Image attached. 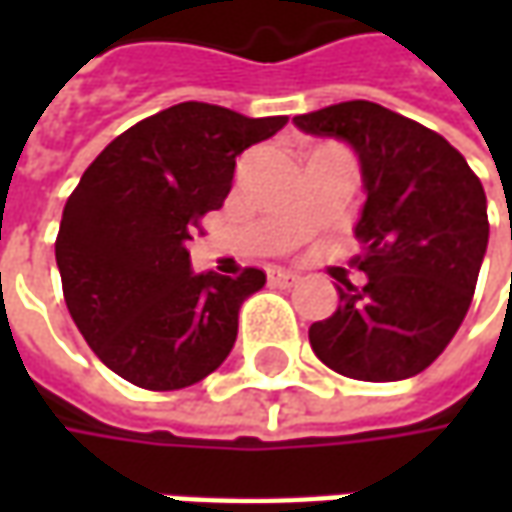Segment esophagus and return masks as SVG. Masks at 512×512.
<instances>
[{
	"label": "esophagus",
	"instance_id": "esophagus-1",
	"mask_svg": "<svg viewBox=\"0 0 512 512\" xmlns=\"http://www.w3.org/2000/svg\"><path fill=\"white\" fill-rule=\"evenodd\" d=\"M267 282L276 287H290L299 282V276L290 270H282V267H267Z\"/></svg>",
	"mask_w": 512,
	"mask_h": 512
}]
</instances>
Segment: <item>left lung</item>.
Masks as SVG:
<instances>
[{
    "instance_id": "obj_1",
    "label": "left lung",
    "mask_w": 512,
    "mask_h": 512,
    "mask_svg": "<svg viewBox=\"0 0 512 512\" xmlns=\"http://www.w3.org/2000/svg\"><path fill=\"white\" fill-rule=\"evenodd\" d=\"M293 125L350 145L367 196L353 227L367 282L339 279V307L310 325V347L347 379H410L467 316L490 236L482 182L444 136L376 102H339Z\"/></svg>"
}]
</instances>
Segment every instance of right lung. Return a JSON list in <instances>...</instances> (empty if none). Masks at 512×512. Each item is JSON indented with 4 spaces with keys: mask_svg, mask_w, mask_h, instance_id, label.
<instances>
[{
    "mask_svg": "<svg viewBox=\"0 0 512 512\" xmlns=\"http://www.w3.org/2000/svg\"><path fill=\"white\" fill-rule=\"evenodd\" d=\"M287 125L182 102L116 136L62 210L56 265L73 322L116 376L145 390L202 382L233 350L265 273H193L187 242L230 193L236 156Z\"/></svg>",
    "mask_w": 512,
    "mask_h": 512,
    "instance_id": "1",
    "label": "right lung"
}]
</instances>
